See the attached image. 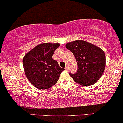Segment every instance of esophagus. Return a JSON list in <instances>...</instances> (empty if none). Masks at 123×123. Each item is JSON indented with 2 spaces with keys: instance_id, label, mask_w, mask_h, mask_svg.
<instances>
[{
  "instance_id": "34e87169",
  "label": "esophagus",
  "mask_w": 123,
  "mask_h": 123,
  "mask_svg": "<svg viewBox=\"0 0 123 123\" xmlns=\"http://www.w3.org/2000/svg\"><path fill=\"white\" fill-rule=\"evenodd\" d=\"M65 70H66V71H68V68L67 67H65Z\"/></svg>"
}]
</instances>
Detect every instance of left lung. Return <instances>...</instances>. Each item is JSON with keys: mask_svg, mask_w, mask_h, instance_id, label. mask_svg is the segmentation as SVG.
Here are the masks:
<instances>
[{"mask_svg": "<svg viewBox=\"0 0 123 123\" xmlns=\"http://www.w3.org/2000/svg\"><path fill=\"white\" fill-rule=\"evenodd\" d=\"M66 47L72 52L77 62L76 73H69L74 81L82 86L96 83L105 68L106 56L103 50L82 40L68 42Z\"/></svg>", "mask_w": 123, "mask_h": 123, "instance_id": "obj_1", "label": "left lung"}]
</instances>
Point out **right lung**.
<instances>
[{
  "label": "right lung",
  "mask_w": 123,
  "mask_h": 123,
  "mask_svg": "<svg viewBox=\"0 0 123 123\" xmlns=\"http://www.w3.org/2000/svg\"><path fill=\"white\" fill-rule=\"evenodd\" d=\"M59 43H43L36 46L24 56L23 64L28 80L38 89H47L54 85L64 69L52 59Z\"/></svg>",
  "instance_id": "obj_1"
}]
</instances>
